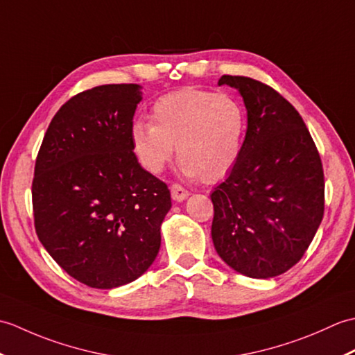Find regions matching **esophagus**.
<instances>
[{
	"mask_svg": "<svg viewBox=\"0 0 355 355\" xmlns=\"http://www.w3.org/2000/svg\"><path fill=\"white\" fill-rule=\"evenodd\" d=\"M171 197H172L173 201L182 202V201H184L187 197H189V192H187L183 186L172 184V186H171Z\"/></svg>",
	"mask_w": 355,
	"mask_h": 355,
	"instance_id": "1",
	"label": "esophagus"
}]
</instances>
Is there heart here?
<instances>
[{
  "mask_svg": "<svg viewBox=\"0 0 355 355\" xmlns=\"http://www.w3.org/2000/svg\"><path fill=\"white\" fill-rule=\"evenodd\" d=\"M149 119L150 123H132L130 139L134 155L150 173L163 172L177 145L180 173L214 183L227 175L243 150L245 114L227 94L178 89L157 99Z\"/></svg>",
  "mask_w": 355,
  "mask_h": 355,
  "instance_id": "obj_1",
  "label": "heart"
}]
</instances>
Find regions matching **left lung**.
<instances>
[{
	"label": "left lung",
	"instance_id": "obj_1",
	"mask_svg": "<svg viewBox=\"0 0 355 355\" xmlns=\"http://www.w3.org/2000/svg\"><path fill=\"white\" fill-rule=\"evenodd\" d=\"M247 110L243 150L210 195L212 241L238 273L268 279L297 263L323 218L320 155L302 117L273 88L250 78L223 76Z\"/></svg>",
	"mask_w": 355,
	"mask_h": 355
}]
</instances>
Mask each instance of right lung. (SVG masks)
Returning <instances> with one entry per match:
<instances>
[{"label": "right lung", "instance_id": "add662e5", "mask_svg": "<svg viewBox=\"0 0 355 355\" xmlns=\"http://www.w3.org/2000/svg\"><path fill=\"white\" fill-rule=\"evenodd\" d=\"M137 84L101 85L49 125L32 184L35 229L67 273L92 288L130 284L153 266L171 192L140 166L130 131Z\"/></svg>", "mask_w": 355, "mask_h": 355}]
</instances>
